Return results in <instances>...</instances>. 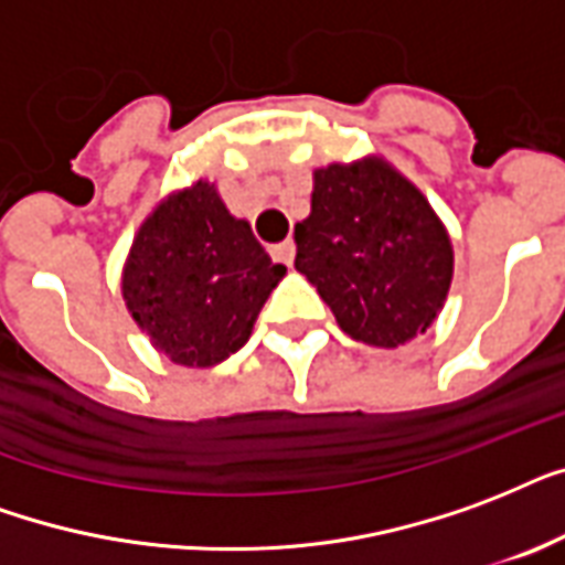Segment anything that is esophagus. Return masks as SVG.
Returning a JSON list of instances; mask_svg holds the SVG:
<instances>
[{"instance_id": "obj_1", "label": "esophagus", "mask_w": 565, "mask_h": 565, "mask_svg": "<svg viewBox=\"0 0 565 565\" xmlns=\"http://www.w3.org/2000/svg\"><path fill=\"white\" fill-rule=\"evenodd\" d=\"M270 256H274V262H282V265L291 268V262H295V242L286 238V242L274 244V247H270Z\"/></svg>"}]
</instances>
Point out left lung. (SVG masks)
<instances>
[{
	"mask_svg": "<svg viewBox=\"0 0 565 565\" xmlns=\"http://www.w3.org/2000/svg\"><path fill=\"white\" fill-rule=\"evenodd\" d=\"M295 268L356 342H413L448 297V230L427 196L377 156L315 170L312 212L295 226Z\"/></svg>",
	"mask_w": 565,
	"mask_h": 565,
	"instance_id": "left-lung-1",
	"label": "left lung"
}]
</instances>
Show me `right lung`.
<instances>
[{"instance_id":"right-lung-1","label":"right lung","mask_w":565,"mask_h":565,"mask_svg":"<svg viewBox=\"0 0 565 565\" xmlns=\"http://www.w3.org/2000/svg\"><path fill=\"white\" fill-rule=\"evenodd\" d=\"M282 277L286 265L270 262L250 223L200 179L141 223L124 265V300L156 351L212 369L244 348Z\"/></svg>"}]
</instances>
